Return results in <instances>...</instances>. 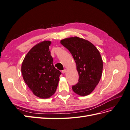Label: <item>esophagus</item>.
Listing matches in <instances>:
<instances>
[{
  "instance_id": "1",
  "label": "esophagus",
  "mask_w": 130,
  "mask_h": 130,
  "mask_svg": "<svg viewBox=\"0 0 130 130\" xmlns=\"http://www.w3.org/2000/svg\"><path fill=\"white\" fill-rule=\"evenodd\" d=\"M66 71H67V70H66V69H64V70H63L61 72L62 74H65V72H66Z\"/></svg>"
}]
</instances>
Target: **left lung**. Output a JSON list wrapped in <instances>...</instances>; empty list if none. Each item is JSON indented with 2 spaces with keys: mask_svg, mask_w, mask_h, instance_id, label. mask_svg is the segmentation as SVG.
I'll use <instances>...</instances> for the list:
<instances>
[{
  "mask_svg": "<svg viewBox=\"0 0 130 130\" xmlns=\"http://www.w3.org/2000/svg\"><path fill=\"white\" fill-rule=\"evenodd\" d=\"M60 43L70 51L76 64L79 78L72 90L80 96L90 94L102 76L103 61L99 51L88 40L77 37L63 39Z\"/></svg>",
  "mask_w": 130,
  "mask_h": 130,
  "instance_id": "8db88e82",
  "label": "left lung"
}]
</instances>
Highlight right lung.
Wrapping results in <instances>:
<instances>
[{
	"label": "right lung",
	"instance_id": "right-lung-1",
	"mask_svg": "<svg viewBox=\"0 0 130 130\" xmlns=\"http://www.w3.org/2000/svg\"><path fill=\"white\" fill-rule=\"evenodd\" d=\"M50 41L32 47L24 58L22 73L25 83L34 94L41 99L49 98L58 87L60 71L54 67Z\"/></svg>",
	"mask_w": 130,
	"mask_h": 130
}]
</instances>
